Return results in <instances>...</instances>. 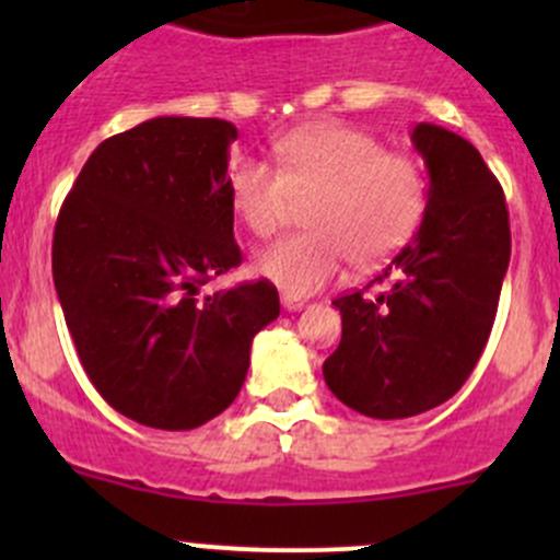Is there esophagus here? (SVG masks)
<instances>
[{"instance_id":"1","label":"esophagus","mask_w":560,"mask_h":560,"mask_svg":"<svg viewBox=\"0 0 560 560\" xmlns=\"http://www.w3.org/2000/svg\"><path fill=\"white\" fill-rule=\"evenodd\" d=\"M281 306L287 312H301V308L308 306V301H301V298H292V295H281Z\"/></svg>"}]
</instances>
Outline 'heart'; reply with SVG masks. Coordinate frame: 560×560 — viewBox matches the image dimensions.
Instances as JSON below:
<instances>
[{
  "mask_svg": "<svg viewBox=\"0 0 560 560\" xmlns=\"http://www.w3.org/2000/svg\"><path fill=\"white\" fill-rule=\"evenodd\" d=\"M279 167L254 156L233 165L230 206L254 235L276 233L295 200H308V233L287 235L254 257V273L287 295H312L343 273L349 257L371 268L415 235L428 206L420 162L387 151L347 124H312L273 143Z\"/></svg>",
  "mask_w": 560,
  "mask_h": 560,
  "instance_id": "heart-1",
  "label": "heart"
}]
</instances>
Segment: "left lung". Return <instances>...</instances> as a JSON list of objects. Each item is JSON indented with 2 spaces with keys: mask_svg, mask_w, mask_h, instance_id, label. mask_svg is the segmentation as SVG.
<instances>
[{
  "mask_svg": "<svg viewBox=\"0 0 560 560\" xmlns=\"http://www.w3.org/2000/svg\"><path fill=\"white\" fill-rule=\"evenodd\" d=\"M411 140L431 178L425 217L374 279L386 284L380 296L332 301L341 343L322 365L332 395L374 420L422 415L463 387L490 338L512 252L504 189L479 151L436 124H417Z\"/></svg>",
  "mask_w": 560,
  "mask_h": 560,
  "instance_id": "1",
  "label": "left lung"
}]
</instances>
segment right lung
<instances>
[{"label":"right lung","mask_w":560,"mask_h":560,"mask_svg":"<svg viewBox=\"0 0 560 560\" xmlns=\"http://www.w3.org/2000/svg\"><path fill=\"white\" fill-rule=\"evenodd\" d=\"M222 118L160 116L103 140L61 202L54 284L83 371L107 404L162 431L222 415L252 341L279 316L268 279L200 298L241 265Z\"/></svg>","instance_id":"right-lung-1"}]
</instances>
